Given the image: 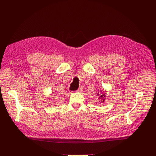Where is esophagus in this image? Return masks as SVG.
<instances>
[{
  "instance_id": "obj_1",
  "label": "esophagus",
  "mask_w": 156,
  "mask_h": 156,
  "mask_svg": "<svg viewBox=\"0 0 156 156\" xmlns=\"http://www.w3.org/2000/svg\"><path fill=\"white\" fill-rule=\"evenodd\" d=\"M83 91V88L82 87H79L78 90H77V92H81V91Z\"/></svg>"
}]
</instances>
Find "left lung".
<instances>
[{"label":"left lung","mask_w":156,"mask_h":156,"mask_svg":"<svg viewBox=\"0 0 156 156\" xmlns=\"http://www.w3.org/2000/svg\"><path fill=\"white\" fill-rule=\"evenodd\" d=\"M98 98L99 100L100 104H103L106 97V91L104 90H100L98 92Z\"/></svg>","instance_id":"left-lung-1"}]
</instances>
